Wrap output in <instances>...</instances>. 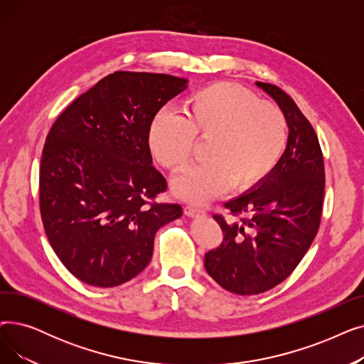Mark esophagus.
I'll list each match as a JSON object with an SVG mask.
<instances>
[{"label":"esophagus","mask_w":364,"mask_h":364,"mask_svg":"<svg viewBox=\"0 0 364 364\" xmlns=\"http://www.w3.org/2000/svg\"><path fill=\"white\" fill-rule=\"evenodd\" d=\"M184 214L187 217H199V215H205V211L198 206H193V205H186L184 206Z\"/></svg>","instance_id":"34e87169"}]
</instances>
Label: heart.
Listing matches in <instances>:
<instances>
[{
	"instance_id": "obj_1",
	"label": "heart",
	"mask_w": 364,
	"mask_h": 364,
	"mask_svg": "<svg viewBox=\"0 0 364 364\" xmlns=\"http://www.w3.org/2000/svg\"><path fill=\"white\" fill-rule=\"evenodd\" d=\"M196 141H206L202 165L172 183L174 193L203 203L228 188L245 192L269 177L289 140V124L274 103L235 82H218L192 92L181 117L159 113L147 134L149 149L171 174L192 161Z\"/></svg>"
}]
</instances>
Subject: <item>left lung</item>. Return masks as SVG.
I'll return each mask as SVG.
<instances>
[{
	"instance_id": "8db88e82",
	"label": "left lung",
	"mask_w": 364,
	"mask_h": 364,
	"mask_svg": "<svg viewBox=\"0 0 364 364\" xmlns=\"http://www.w3.org/2000/svg\"><path fill=\"white\" fill-rule=\"evenodd\" d=\"M257 85L284 112L289 140L269 177L224 203L233 220L214 215L223 242L205 254V269L237 295L262 294L289 277L318 232L324 196L323 153L313 125L282 88Z\"/></svg>"
}]
</instances>
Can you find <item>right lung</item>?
<instances>
[{"label": "right lung", "mask_w": 364, "mask_h": 364, "mask_svg": "<svg viewBox=\"0 0 364 364\" xmlns=\"http://www.w3.org/2000/svg\"><path fill=\"white\" fill-rule=\"evenodd\" d=\"M187 87L165 73L113 72L55 119L43 149L40 211L48 242L81 282L113 288L141 273L159 228L181 217L159 203L149 127Z\"/></svg>", "instance_id": "obj_1"}]
</instances>
